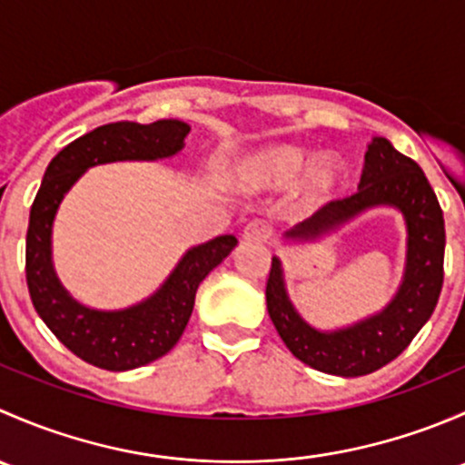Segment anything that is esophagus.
Returning a JSON list of instances; mask_svg holds the SVG:
<instances>
[{"mask_svg":"<svg viewBox=\"0 0 465 465\" xmlns=\"http://www.w3.org/2000/svg\"><path fill=\"white\" fill-rule=\"evenodd\" d=\"M270 238V229L265 223H250L242 229V242H265Z\"/></svg>","mask_w":465,"mask_h":465,"instance_id":"1","label":"esophagus"}]
</instances>
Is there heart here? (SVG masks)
<instances>
[{
    "label": "heart",
    "mask_w": 465,
    "mask_h": 465,
    "mask_svg": "<svg viewBox=\"0 0 465 465\" xmlns=\"http://www.w3.org/2000/svg\"><path fill=\"white\" fill-rule=\"evenodd\" d=\"M233 184L252 193H274L294 184L292 200L302 213H312L335 198L344 166L335 153L299 143H267L252 150L233 168Z\"/></svg>",
    "instance_id": "b5f03b06"
}]
</instances>
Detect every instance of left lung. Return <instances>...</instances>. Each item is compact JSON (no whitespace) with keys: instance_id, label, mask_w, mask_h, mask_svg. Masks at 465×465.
I'll list each match as a JSON object with an SVG mask.
<instances>
[{"instance_id":"left-lung-1","label":"left lung","mask_w":465,"mask_h":465,"mask_svg":"<svg viewBox=\"0 0 465 465\" xmlns=\"http://www.w3.org/2000/svg\"><path fill=\"white\" fill-rule=\"evenodd\" d=\"M376 206L396 209L407 229L402 281L391 302L376 315L335 331L315 328L290 302L283 262L272 259L265 297L276 332L294 358L331 376H367L396 360L432 317L443 285V211L419 163L398 153L384 137H373L369 143L358 193L322 206L283 238L288 242L322 241Z\"/></svg>"}]
</instances>
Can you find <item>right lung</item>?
Wrapping results in <instances>:
<instances>
[{
	"instance_id": "1",
	"label": "right lung",
	"mask_w": 465,
	"mask_h": 465,
	"mask_svg": "<svg viewBox=\"0 0 465 465\" xmlns=\"http://www.w3.org/2000/svg\"><path fill=\"white\" fill-rule=\"evenodd\" d=\"M191 125L162 119L107 124L64 145L42 177L26 232V283L37 315L49 331L85 362L107 371H130L166 355L184 332L195 292L213 267L238 245L236 236H218L191 247L168 279L150 297L121 311H98L74 299L60 283L51 259V233L60 203L83 173L112 162H157L184 148Z\"/></svg>"
}]
</instances>
